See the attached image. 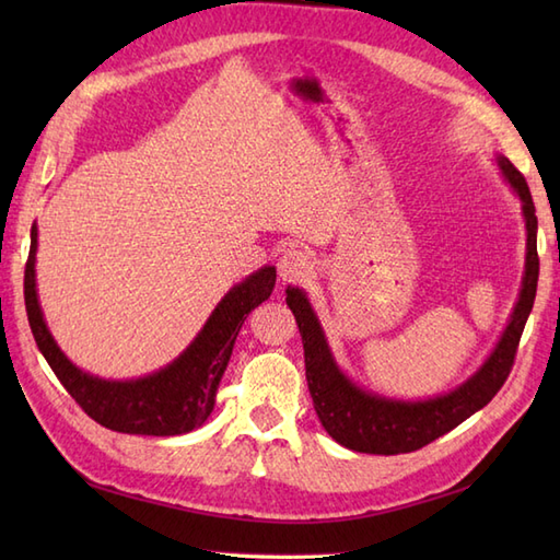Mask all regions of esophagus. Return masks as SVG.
<instances>
[{
	"instance_id": "34e87169",
	"label": "esophagus",
	"mask_w": 560,
	"mask_h": 560,
	"mask_svg": "<svg viewBox=\"0 0 560 560\" xmlns=\"http://www.w3.org/2000/svg\"><path fill=\"white\" fill-rule=\"evenodd\" d=\"M311 269H313V261L303 253V249H287V253L279 257V265H277L281 283L299 281Z\"/></svg>"
}]
</instances>
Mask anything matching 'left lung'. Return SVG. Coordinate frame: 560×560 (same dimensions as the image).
<instances>
[{
  "label": "left lung",
  "mask_w": 560,
  "mask_h": 560,
  "mask_svg": "<svg viewBox=\"0 0 560 560\" xmlns=\"http://www.w3.org/2000/svg\"><path fill=\"white\" fill-rule=\"evenodd\" d=\"M495 165L522 205V221H525L527 235L525 271H522V287L501 339L495 341L493 351L486 355L477 371L462 380L457 387L425 399H397L359 385L337 363L325 327L319 323L307 293L299 287L287 289V303L303 337L305 377L317 419L339 445L353 452H368V455L413 452L450 433L452 428L467 421L471 413L483 409L508 380L522 329L527 325L534 295H537V213H534V201L525 177L520 175L515 165L501 153L495 156Z\"/></svg>",
  "instance_id": "left-lung-1"
}]
</instances>
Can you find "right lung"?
Returning a JSON list of instances; mask_svg holds the SVG:
<instances>
[{
    "label": "right lung",
    "mask_w": 560,
    "mask_h": 560,
    "mask_svg": "<svg viewBox=\"0 0 560 560\" xmlns=\"http://www.w3.org/2000/svg\"><path fill=\"white\" fill-rule=\"evenodd\" d=\"M35 253H38V225L33 223L23 295H26V313L35 343L59 383L93 421L129 435L168 438L205 425L213 411L217 387L229 365L245 315L265 303L277 283V267H259L229 289L207 317L205 327L177 359L149 375L110 380L83 371L57 347L38 301Z\"/></svg>",
    "instance_id": "add662e5"
}]
</instances>
